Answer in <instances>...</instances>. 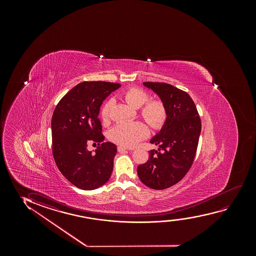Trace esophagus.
Masks as SVG:
<instances>
[{
	"mask_svg": "<svg viewBox=\"0 0 256 256\" xmlns=\"http://www.w3.org/2000/svg\"><path fill=\"white\" fill-rule=\"evenodd\" d=\"M117 150L119 152H124V151L128 150V148L122 147V146H119V147L117 148Z\"/></svg>",
	"mask_w": 256,
	"mask_h": 256,
	"instance_id": "esophagus-1",
	"label": "esophagus"
}]
</instances>
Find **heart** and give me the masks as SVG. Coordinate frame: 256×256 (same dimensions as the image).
Listing matches in <instances>:
<instances>
[{"label":"heart","instance_id":"heart-1","mask_svg":"<svg viewBox=\"0 0 256 256\" xmlns=\"http://www.w3.org/2000/svg\"><path fill=\"white\" fill-rule=\"evenodd\" d=\"M122 97L130 106L140 109V114L146 122L153 128H160L164 125L168 117L167 108L161 100H148L147 92L139 88H130L122 92ZM112 100H108L102 106L100 116L104 122H108ZM148 134V128L144 122H122L110 130V140L123 147H133L140 140H144Z\"/></svg>","mask_w":256,"mask_h":256}]
</instances>
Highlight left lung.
Segmentation results:
<instances>
[{
    "instance_id": "1",
    "label": "left lung",
    "mask_w": 256,
    "mask_h": 256,
    "mask_svg": "<svg viewBox=\"0 0 256 256\" xmlns=\"http://www.w3.org/2000/svg\"><path fill=\"white\" fill-rule=\"evenodd\" d=\"M164 103L168 117L160 133L150 140L159 146L150 151L147 162L137 168L145 186L164 190L181 181L189 172L196 156L201 132V120L196 105L186 92L172 84L144 82Z\"/></svg>"
}]
</instances>
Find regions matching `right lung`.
Listing matches in <instances>:
<instances>
[{
  "mask_svg": "<svg viewBox=\"0 0 256 256\" xmlns=\"http://www.w3.org/2000/svg\"><path fill=\"white\" fill-rule=\"evenodd\" d=\"M120 86L119 83L84 81L68 92L53 112V158L64 176L80 189H97L111 176L117 148L102 142L105 137L98 116L103 100ZM92 142L98 144L95 154L87 150Z\"/></svg>",
  "mask_w": 256,
  "mask_h": 256,
  "instance_id": "1",
  "label": "right lung"
}]
</instances>
